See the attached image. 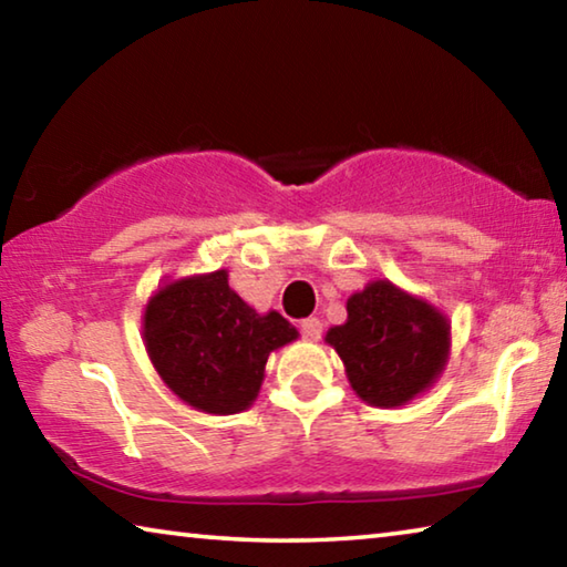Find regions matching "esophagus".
Here are the masks:
<instances>
[{"label":"esophagus","mask_w":567,"mask_h":567,"mask_svg":"<svg viewBox=\"0 0 567 567\" xmlns=\"http://www.w3.org/2000/svg\"><path fill=\"white\" fill-rule=\"evenodd\" d=\"M300 330H302V334H305L307 340H320V334H322V320H318V318H307V320H302Z\"/></svg>","instance_id":"esophagus-1"}]
</instances>
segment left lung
<instances>
[{
  "label": "left lung",
  "instance_id": "obj_1",
  "mask_svg": "<svg viewBox=\"0 0 567 567\" xmlns=\"http://www.w3.org/2000/svg\"><path fill=\"white\" fill-rule=\"evenodd\" d=\"M362 402L408 405L433 388L450 358V320L435 305L390 280L350 295L348 320L324 334Z\"/></svg>",
  "mask_w": 567,
  "mask_h": 567
}]
</instances>
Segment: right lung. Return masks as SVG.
I'll use <instances>...</instances> for the list:
<instances>
[{
	"instance_id": "right-lung-1",
	"label": "right lung",
	"mask_w": 567,
	"mask_h": 567,
	"mask_svg": "<svg viewBox=\"0 0 567 567\" xmlns=\"http://www.w3.org/2000/svg\"><path fill=\"white\" fill-rule=\"evenodd\" d=\"M142 338L162 382L207 415H235L257 400L267 358L300 338L280 312L260 315L227 270L159 285L145 305Z\"/></svg>"
}]
</instances>
